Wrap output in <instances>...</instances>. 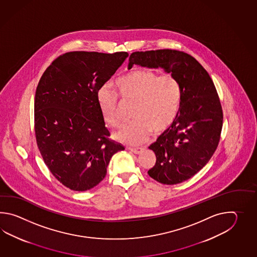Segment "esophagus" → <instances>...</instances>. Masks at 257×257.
<instances>
[{
    "label": "esophagus",
    "mask_w": 257,
    "mask_h": 257,
    "mask_svg": "<svg viewBox=\"0 0 257 257\" xmlns=\"http://www.w3.org/2000/svg\"><path fill=\"white\" fill-rule=\"evenodd\" d=\"M131 153H135V154H140L142 153V149H130Z\"/></svg>",
    "instance_id": "34e87169"
}]
</instances>
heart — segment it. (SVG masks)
Wrapping results in <instances>:
<instances>
[{
    "label": "heart",
    "instance_id": "obj_1",
    "mask_svg": "<svg viewBox=\"0 0 257 257\" xmlns=\"http://www.w3.org/2000/svg\"><path fill=\"white\" fill-rule=\"evenodd\" d=\"M116 94L108 85H103L97 93L102 118L111 127L120 126L119 101L134 104L132 122L115 133V140L126 145L137 146L147 142L153 132L164 133L175 123L180 111L182 87L178 79L171 72L159 75L150 69H137L115 81Z\"/></svg>",
    "mask_w": 257,
    "mask_h": 257
}]
</instances>
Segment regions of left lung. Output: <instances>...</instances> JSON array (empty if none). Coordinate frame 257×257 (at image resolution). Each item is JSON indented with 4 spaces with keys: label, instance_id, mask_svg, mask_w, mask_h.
Returning <instances> with one entry per match:
<instances>
[{
    "label": "left lung",
    "instance_id": "8db88e82",
    "mask_svg": "<svg viewBox=\"0 0 257 257\" xmlns=\"http://www.w3.org/2000/svg\"><path fill=\"white\" fill-rule=\"evenodd\" d=\"M162 68L180 82L182 103L175 123L149 149L156 163L149 175L164 185H176L197 174L208 164L218 147L223 113L208 71L187 53L174 49L131 53L132 66Z\"/></svg>",
    "mask_w": 257,
    "mask_h": 257
}]
</instances>
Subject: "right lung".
<instances>
[{"instance_id": "1", "label": "right lung", "mask_w": 257, "mask_h": 257, "mask_svg": "<svg viewBox=\"0 0 257 257\" xmlns=\"http://www.w3.org/2000/svg\"><path fill=\"white\" fill-rule=\"evenodd\" d=\"M128 54L72 51L61 55L39 80L35 132L51 174L73 191L97 186L110 159L125 148L109 140L99 109V89Z\"/></svg>"}]
</instances>
